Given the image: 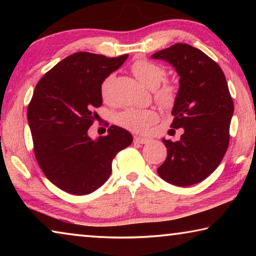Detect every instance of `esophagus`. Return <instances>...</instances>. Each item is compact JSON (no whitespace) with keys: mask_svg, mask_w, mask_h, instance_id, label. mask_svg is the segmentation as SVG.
<instances>
[{"mask_svg":"<svg viewBox=\"0 0 256 256\" xmlns=\"http://www.w3.org/2000/svg\"><path fill=\"white\" fill-rule=\"evenodd\" d=\"M134 142L136 144H146L150 142V138H144V136H134Z\"/></svg>","mask_w":256,"mask_h":256,"instance_id":"obj_1","label":"esophagus"}]
</instances>
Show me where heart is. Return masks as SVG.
I'll return each instance as SVG.
<instances>
[{"label":"heart","mask_w":256,"mask_h":256,"mask_svg":"<svg viewBox=\"0 0 256 256\" xmlns=\"http://www.w3.org/2000/svg\"><path fill=\"white\" fill-rule=\"evenodd\" d=\"M131 71L136 79L148 88H156L159 86L164 76L166 70L162 66H158L148 60H138L132 64ZM114 76L110 74L102 80L100 84V96L104 102L110 100V89ZM154 97L157 102L162 106H170L175 100L176 88L172 84L164 82L158 88H156ZM158 120V114L154 110L150 108H136L128 107L120 112L115 116V122L130 131L133 132H146L156 120Z\"/></svg>","instance_id":"heart-1"}]
</instances>
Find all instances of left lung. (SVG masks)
Segmentation results:
<instances>
[{"mask_svg": "<svg viewBox=\"0 0 256 256\" xmlns=\"http://www.w3.org/2000/svg\"><path fill=\"white\" fill-rule=\"evenodd\" d=\"M152 58L170 62L180 76L170 131L183 128L180 141L162 140L167 158L157 172L164 180L190 186L206 180L228 149L234 102L220 66L202 50L177 44Z\"/></svg>", "mask_w": 256, "mask_h": 256, "instance_id": "1", "label": "left lung"}]
</instances>
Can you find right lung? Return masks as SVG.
I'll return each instance as SVG.
<instances>
[{"instance_id": "add662e5", "label": "right lung", "mask_w": 256, "mask_h": 256, "mask_svg": "<svg viewBox=\"0 0 256 256\" xmlns=\"http://www.w3.org/2000/svg\"><path fill=\"white\" fill-rule=\"evenodd\" d=\"M78 52L46 72L38 81L27 110L34 157L58 188L86 196L110 176L112 162L132 144L131 133L112 125L94 141L88 130L102 106L100 84L128 58Z\"/></svg>"}]
</instances>
